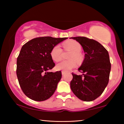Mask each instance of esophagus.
<instances>
[{
	"label": "esophagus",
	"mask_w": 124,
	"mask_h": 124,
	"mask_svg": "<svg viewBox=\"0 0 124 124\" xmlns=\"http://www.w3.org/2000/svg\"><path fill=\"white\" fill-rule=\"evenodd\" d=\"M66 72H64V71H62V75H65V74H66Z\"/></svg>",
	"instance_id": "1"
}]
</instances>
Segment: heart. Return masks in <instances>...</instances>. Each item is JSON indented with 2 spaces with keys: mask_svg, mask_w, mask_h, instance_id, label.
<instances>
[{
  "mask_svg": "<svg viewBox=\"0 0 124 124\" xmlns=\"http://www.w3.org/2000/svg\"><path fill=\"white\" fill-rule=\"evenodd\" d=\"M65 49L72 51L69 61H62L56 65V68L58 70H63L64 72H69L72 69L77 66V62L74 60L79 61L81 58L80 52L81 51V46L80 44L75 40H70L63 44ZM51 57L52 60L56 62H58L61 60L62 50L60 45H57L52 48L51 50Z\"/></svg>",
  "mask_w": 124,
  "mask_h": 124,
  "instance_id": "obj_1",
  "label": "heart"
}]
</instances>
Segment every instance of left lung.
<instances>
[{
	"instance_id": "8db88e82",
	"label": "left lung",
	"mask_w": 124,
	"mask_h": 124,
	"mask_svg": "<svg viewBox=\"0 0 124 124\" xmlns=\"http://www.w3.org/2000/svg\"><path fill=\"white\" fill-rule=\"evenodd\" d=\"M79 42L85 58L78 68L82 75L72 73L70 88L80 100L90 102L98 98L107 86L111 69L107 50L98 41L84 37H71Z\"/></svg>"
}]
</instances>
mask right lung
Returning <instances> with one entry per match:
<instances>
[{"label":"right lung","instance_id":"1","mask_svg":"<svg viewBox=\"0 0 124 124\" xmlns=\"http://www.w3.org/2000/svg\"><path fill=\"white\" fill-rule=\"evenodd\" d=\"M67 38H35L23 45L17 58L16 74L23 93L35 101L47 100L61 79V71L49 72L54 67L51 57L54 46Z\"/></svg>","mask_w":124,"mask_h":124}]
</instances>
